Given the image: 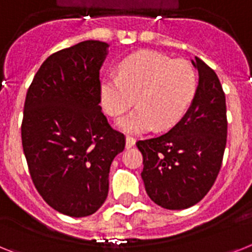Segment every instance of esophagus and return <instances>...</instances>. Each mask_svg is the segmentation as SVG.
<instances>
[{"label": "esophagus", "mask_w": 252, "mask_h": 252, "mask_svg": "<svg viewBox=\"0 0 252 252\" xmlns=\"http://www.w3.org/2000/svg\"><path fill=\"white\" fill-rule=\"evenodd\" d=\"M134 143H136V138L132 136H126V149H130V147H133L134 146Z\"/></svg>", "instance_id": "esophagus-1"}]
</instances>
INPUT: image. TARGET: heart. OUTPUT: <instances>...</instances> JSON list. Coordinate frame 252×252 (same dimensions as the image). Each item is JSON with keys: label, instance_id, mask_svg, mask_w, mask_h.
Instances as JSON below:
<instances>
[{"label": "heart", "instance_id": "b5f03b06", "mask_svg": "<svg viewBox=\"0 0 252 252\" xmlns=\"http://www.w3.org/2000/svg\"><path fill=\"white\" fill-rule=\"evenodd\" d=\"M197 88L196 71L188 61L170 60L154 54L138 52L124 59L118 77L101 84V103L105 113L119 116L137 98V107L119 120L128 133L166 129L188 110Z\"/></svg>", "mask_w": 252, "mask_h": 252}]
</instances>
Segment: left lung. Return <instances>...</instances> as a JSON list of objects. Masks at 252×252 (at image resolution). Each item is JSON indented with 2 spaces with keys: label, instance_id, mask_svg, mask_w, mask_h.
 <instances>
[{
  "label": "left lung",
  "instance_id": "8db88e82",
  "mask_svg": "<svg viewBox=\"0 0 252 252\" xmlns=\"http://www.w3.org/2000/svg\"><path fill=\"white\" fill-rule=\"evenodd\" d=\"M198 86L187 113L158 137L137 141L143 156L141 173L152 201L169 210L201 201L217 181L227 145L225 94L215 71L201 59Z\"/></svg>",
  "mask_w": 252,
  "mask_h": 252
}]
</instances>
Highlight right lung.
<instances>
[{
    "mask_svg": "<svg viewBox=\"0 0 252 252\" xmlns=\"http://www.w3.org/2000/svg\"><path fill=\"white\" fill-rule=\"evenodd\" d=\"M107 46L84 41L52 54L25 97L22 143L29 174L44 201L69 217H88L102 206L110 165L126 147V136L100 106Z\"/></svg>",
    "mask_w": 252,
    "mask_h": 252,
    "instance_id": "1",
    "label": "right lung"
}]
</instances>
